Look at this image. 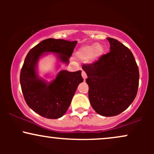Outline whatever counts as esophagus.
Masks as SVG:
<instances>
[{"label": "esophagus", "instance_id": "esophagus-1", "mask_svg": "<svg viewBox=\"0 0 154 154\" xmlns=\"http://www.w3.org/2000/svg\"><path fill=\"white\" fill-rule=\"evenodd\" d=\"M82 78L84 79V80H85L86 79H87V75H86V73L85 72H82Z\"/></svg>", "mask_w": 154, "mask_h": 154}]
</instances>
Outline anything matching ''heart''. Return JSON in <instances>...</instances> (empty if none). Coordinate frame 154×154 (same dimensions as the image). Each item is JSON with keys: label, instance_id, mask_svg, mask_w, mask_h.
I'll return each instance as SVG.
<instances>
[{"label": "heart", "instance_id": "heart-1", "mask_svg": "<svg viewBox=\"0 0 154 154\" xmlns=\"http://www.w3.org/2000/svg\"><path fill=\"white\" fill-rule=\"evenodd\" d=\"M103 48L100 44H93L91 45H85L79 48L77 53L78 59L83 61L94 60L103 54Z\"/></svg>", "mask_w": 154, "mask_h": 154}]
</instances>
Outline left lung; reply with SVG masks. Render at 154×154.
I'll return each mask as SVG.
<instances>
[{
    "instance_id": "8db88e82",
    "label": "left lung",
    "mask_w": 154,
    "mask_h": 154,
    "mask_svg": "<svg viewBox=\"0 0 154 154\" xmlns=\"http://www.w3.org/2000/svg\"><path fill=\"white\" fill-rule=\"evenodd\" d=\"M110 52L91 64L82 65L89 86L91 106L100 115L113 116L133 102L139 85V70L133 54L117 40L107 38Z\"/></svg>"
}]
</instances>
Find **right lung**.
I'll return each mask as SVG.
<instances>
[{
	"instance_id": "obj_1",
	"label": "right lung",
	"mask_w": 154,
	"mask_h": 154,
	"mask_svg": "<svg viewBox=\"0 0 154 154\" xmlns=\"http://www.w3.org/2000/svg\"><path fill=\"white\" fill-rule=\"evenodd\" d=\"M77 41L48 38L29 51L20 73V84L28 106L47 119H59L69 106L79 83L82 71L61 70L48 82L38 75V64L43 56L54 54L58 61L69 64ZM60 65L58 64V67Z\"/></svg>"
}]
</instances>
